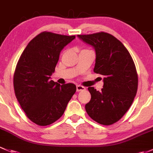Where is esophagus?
I'll use <instances>...</instances> for the list:
<instances>
[{
	"instance_id": "obj_1",
	"label": "esophagus",
	"mask_w": 153,
	"mask_h": 153,
	"mask_svg": "<svg viewBox=\"0 0 153 153\" xmlns=\"http://www.w3.org/2000/svg\"><path fill=\"white\" fill-rule=\"evenodd\" d=\"M86 88L82 85H76V91H85Z\"/></svg>"
}]
</instances>
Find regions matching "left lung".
Listing matches in <instances>:
<instances>
[{
	"instance_id": "1",
	"label": "left lung",
	"mask_w": 153,
	"mask_h": 153,
	"mask_svg": "<svg viewBox=\"0 0 153 153\" xmlns=\"http://www.w3.org/2000/svg\"><path fill=\"white\" fill-rule=\"evenodd\" d=\"M78 37L95 48L94 71L104 76L102 91L88 88L91 99L85 105L86 112L99 124L111 125L122 119L136 95L135 63L122 42L111 34L102 31Z\"/></svg>"
}]
</instances>
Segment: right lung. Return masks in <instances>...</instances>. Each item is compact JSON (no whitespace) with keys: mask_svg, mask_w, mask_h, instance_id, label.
<instances>
[{"mask_svg":"<svg viewBox=\"0 0 153 153\" xmlns=\"http://www.w3.org/2000/svg\"><path fill=\"white\" fill-rule=\"evenodd\" d=\"M75 37L43 31L29 42L19 59L14 74L15 94L27 117L37 125L58 120L76 92L73 83L60 85L50 79L61 51Z\"/></svg>","mask_w":153,"mask_h":153,"instance_id":"add662e5","label":"right lung"}]
</instances>
